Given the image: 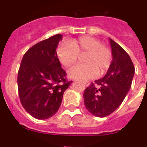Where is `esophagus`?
I'll list each match as a JSON object with an SVG mask.
<instances>
[{"label": "esophagus", "mask_w": 147, "mask_h": 147, "mask_svg": "<svg viewBox=\"0 0 147 147\" xmlns=\"http://www.w3.org/2000/svg\"><path fill=\"white\" fill-rule=\"evenodd\" d=\"M84 83H85V86H86V87H88L90 85V82H84Z\"/></svg>", "instance_id": "1"}]
</instances>
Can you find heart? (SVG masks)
<instances>
[{"mask_svg":"<svg viewBox=\"0 0 147 147\" xmlns=\"http://www.w3.org/2000/svg\"><path fill=\"white\" fill-rule=\"evenodd\" d=\"M85 54L82 62L70 68L68 75L72 79L90 80L99 73L102 74L110 67L112 54L110 49L101 44L93 37L85 36L71 40L70 43L63 42L57 49L59 61L65 67H70L77 61L79 56Z\"/></svg>","mask_w":147,"mask_h":147,"instance_id":"obj_1","label":"heart"}]
</instances>
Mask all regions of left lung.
Segmentation results:
<instances>
[{
  "label": "left lung",
  "instance_id": "1",
  "mask_svg": "<svg viewBox=\"0 0 147 147\" xmlns=\"http://www.w3.org/2000/svg\"><path fill=\"white\" fill-rule=\"evenodd\" d=\"M113 60L107 74L85 89L83 97L85 107L93 115L103 118L121 105L130 89L135 67L129 56L118 43L109 38Z\"/></svg>",
  "mask_w": 147,
  "mask_h": 147
}]
</instances>
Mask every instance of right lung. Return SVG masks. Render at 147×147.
Here are the masks:
<instances>
[{"label":"right lung","instance_id":"obj_1","mask_svg":"<svg viewBox=\"0 0 147 147\" xmlns=\"http://www.w3.org/2000/svg\"><path fill=\"white\" fill-rule=\"evenodd\" d=\"M62 37V34L54 35L30 48L18 71L20 102L37 119H47L57 112L63 93L72 82L66 80L56 52Z\"/></svg>","mask_w":147,"mask_h":147}]
</instances>
